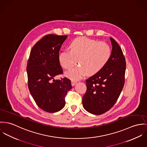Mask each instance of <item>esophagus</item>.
<instances>
[{
	"label": "esophagus",
	"mask_w": 147,
	"mask_h": 147,
	"mask_svg": "<svg viewBox=\"0 0 147 147\" xmlns=\"http://www.w3.org/2000/svg\"><path fill=\"white\" fill-rule=\"evenodd\" d=\"M77 81H71V85L73 86H74L76 83H77Z\"/></svg>",
	"instance_id": "obj_1"
}]
</instances>
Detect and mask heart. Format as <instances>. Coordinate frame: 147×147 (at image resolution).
Segmentation results:
<instances>
[{
	"instance_id": "obj_1",
	"label": "heart",
	"mask_w": 147,
	"mask_h": 147,
	"mask_svg": "<svg viewBox=\"0 0 147 147\" xmlns=\"http://www.w3.org/2000/svg\"><path fill=\"white\" fill-rule=\"evenodd\" d=\"M70 51H62L59 56L61 65L70 69L78 63L80 65L66 73L69 78L77 80L87 73L94 75L101 70L109 61L112 49L105 42L86 37L73 40L69 45Z\"/></svg>"
}]
</instances>
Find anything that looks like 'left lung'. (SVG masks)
Here are the masks:
<instances>
[{
    "label": "left lung",
    "instance_id": "8db88e82",
    "mask_svg": "<svg viewBox=\"0 0 147 147\" xmlns=\"http://www.w3.org/2000/svg\"><path fill=\"white\" fill-rule=\"evenodd\" d=\"M111 59L101 70L88 78L87 91L82 98L83 108L89 113L100 115L113 107L125 84L126 61L121 48L110 38Z\"/></svg>",
    "mask_w": 147,
    "mask_h": 147
}]
</instances>
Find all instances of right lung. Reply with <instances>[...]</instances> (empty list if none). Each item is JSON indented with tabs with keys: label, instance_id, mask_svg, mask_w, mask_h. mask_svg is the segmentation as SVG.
Returning <instances> with one entry per match:
<instances>
[{
	"label": "right lung",
	"instance_id": "right-lung-1",
	"mask_svg": "<svg viewBox=\"0 0 147 147\" xmlns=\"http://www.w3.org/2000/svg\"><path fill=\"white\" fill-rule=\"evenodd\" d=\"M67 35L49 34L33 46L26 67L28 87L37 105L49 113L57 112L65 105V97L71 88L67 78L55 80L63 71L59 51Z\"/></svg>",
	"mask_w": 147,
	"mask_h": 147
}]
</instances>
